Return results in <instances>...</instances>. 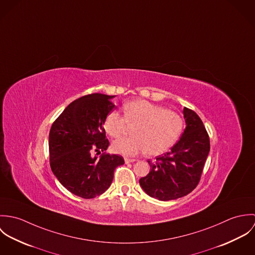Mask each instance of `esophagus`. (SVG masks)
<instances>
[{
	"mask_svg": "<svg viewBox=\"0 0 255 255\" xmlns=\"http://www.w3.org/2000/svg\"><path fill=\"white\" fill-rule=\"evenodd\" d=\"M135 161V159H131V158H125V162L128 163H133Z\"/></svg>",
	"mask_w": 255,
	"mask_h": 255,
	"instance_id": "1",
	"label": "esophagus"
}]
</instances>
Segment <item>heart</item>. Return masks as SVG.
Here are the masks:
<instances>
[{"label":"heart","mask_w":255,"mask_h":255,"mask_svg":"<svg viewBox=\"0 0 255 255\" xmlns=\"http://www.w3.org/2000/svg\"><path fill=\"white\" fill-rule=\"evenodd\" d=\"M124 117L110 112L104 120V128L112 137H120L127 127L134 128L133 137L121 138L113 142L114 152L134 156L144 152L149 156L165 153L176 144L182 134V117L171 110L152 104L146 100H133L124 105Z\"/></svg>","instance_id":"obj_1"}]
</instances>
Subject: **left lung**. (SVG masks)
I'll use <instances>...</instances> for the list:
<instances>
[{
    "instance_id": "obj_1",
    "label": "left lung",
    "mask_w": 255,
    "mask_h": 255,
    "mask_svg": "<svg viewBox=\"0 0 255 255\" xmlns=\"http://www.w3.org/2000/svg\"><path fill=\"white\" fill-rule=\"evenodd\" d=\"M185 128L180 140L163 156L156 157L149 174L139 180L146 193L168 201L191 192L198 182L210 151L209 135L198 115L183 108Z\"/></svg>"
}]
</instances>
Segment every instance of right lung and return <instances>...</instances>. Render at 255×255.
<instances>
[{
  "label": "right lung",
  "instance_id": "obj_1",
  "mask_svg": "<svg viewBox=\"0 0 255 255\" xmlns=\"http://www.w3.org/2000/svg\"><path fill=\"white\" fill-rule=\"evenodd\" d=\"M114 96L94 93L72 102L53 123L49 134L50 166L58 181L79 197L94 198L109 188L122 156L107 154L104 120ZM102 155L98 157V155Z\"/></svg>",
  "mask_w": 255,
  "mask_h": 255
}]
</instances>
